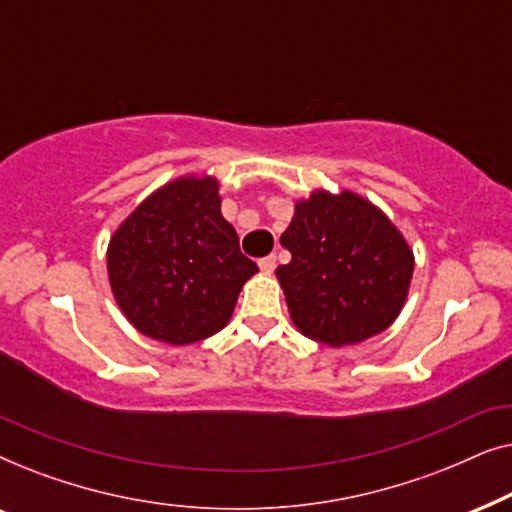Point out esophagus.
I'll return each instance as SVG.
<instances>
[{"instance_id": "obj_1", "label": "esophagus", "mask_w": 512, "mask_h": 512, "mask_svg": "<svg viewBox=\"0 0 512 512\" xmlns=\"http://www.w3.org/2000/svg\"><path fill=\"white\" fill-rule=\"evenodd\" d=\"M275 265H277L275 256H265V258H261V261H258V268H261L263 272H272V270H275Z\"/></svg>"}]
</instances>
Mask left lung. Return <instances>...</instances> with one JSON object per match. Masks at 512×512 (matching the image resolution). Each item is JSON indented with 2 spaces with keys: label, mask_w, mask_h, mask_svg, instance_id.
<instances>
[{
  "label": "left lung",
  "mask_w": 512,
  "mask_h": 512,
  "mask_svg": "<svg viewBox=\"0 0 512 512\" xmlns=\"http://www.w3.org/2000/svg\"><path fill=\"white\" fill-rule=\"evenodd\" d=\"M277 268L293 324L331 347L354 345L394 324L415 258L394 223L361 195L317 191L296 205Z\"/></svg>",
  "instance_id": "obj_1"
}]
</instances>
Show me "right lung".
Masks as SVG:
<instances>
[{
	"mask_svg": "<svg viewBox=\"0 0 512 512\" xmlns=\"http://www.w3.org/2000/svg\"><path fill=\"white\" fill-rule=\"evenodd\" d=\"M107 265L130 324L167 345L221 331L258 272L221 216L214 177H184L149 195L111 237Z\"/></svg>",
	"mask_w": 512,
	"mask_h": 512,
	"instance_id": "obj_1",
	"label": "right lung"
}]
</instances>
